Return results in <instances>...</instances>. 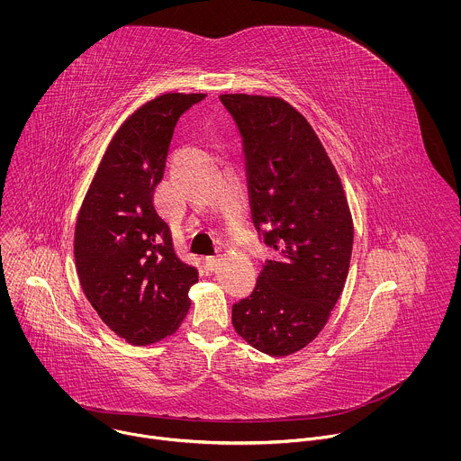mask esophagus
I'll list each match as a JSON object with an SVG mask.
<instances>
[{
    "label": "esophagus",
    "mask_w": 461,
    "mask_h": 461,
    "mask_svg": "<svg viewBox=\"0 0 461 461\" xmlns=\"http://www.w3.org/2000/svg\"><path fill=\"white\" fill-rule=\"evenodd\" d=\"M220 266V258L218 256H207L205 258V267L211 271H216Z\"/></svg>",
    "instance_id": "esophagus-1"
}]
</instances>
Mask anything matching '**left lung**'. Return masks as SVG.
I'll use <instances>...</instances> for the list:
<instances>
[{
	"instance_id": "left-lung-1",
	"label": "left lung",
	"mask_w": 461,
	"mask_h": 461,
	"mask_svg": "<svg viewBox=\"0 0 461 461\" xmlns=\"http://www.w3.org/2000/svg\"><path fill=\"white\" fill-rule=\"evenodd\" d=\"M243 138L252 220L273 249L254 293L232 305L234 330L271 357L300 351L329 321L349 269L353 220L339 174L287 101L221 94Z\"/></svg>"
}]
</instances>
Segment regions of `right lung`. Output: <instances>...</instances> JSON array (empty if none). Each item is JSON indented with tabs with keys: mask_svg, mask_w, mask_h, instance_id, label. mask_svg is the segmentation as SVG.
<instances>
[{
	"mask_svg": "<svg viewBox=\"0 0 461 461\" xmlns=\"http://www.w3.org/2000/svg\"><path fill=\"white\" fill-rule=\"evenodd\" d=\"M205 94H161L112 138L81 203L74 259L99 318L136 346L172 335L188 314L197 267L179 259L154 207L179 117Z\"/></svg>",
	"mask_w": 461,
	"mask_h": 461,
	"instance_id": "right-lung-1",
	"label": "right lung"
}]
</instances>
